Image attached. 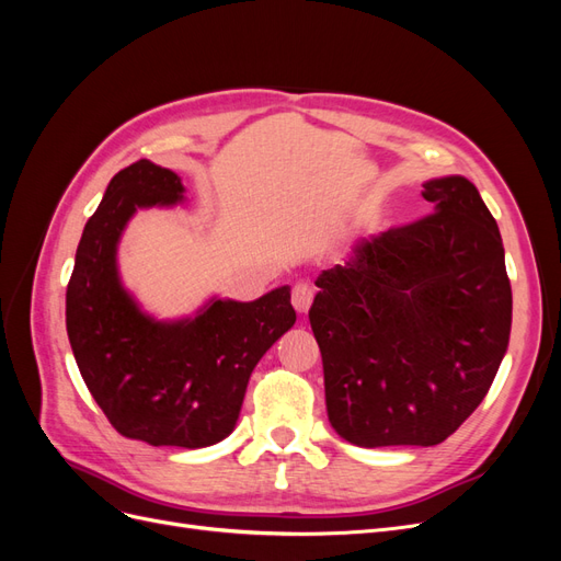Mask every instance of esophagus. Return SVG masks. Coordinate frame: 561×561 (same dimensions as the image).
Wrapping results in <instances>:
<instances>
[{
  "label": "esophagus",
  "instance_id": "obj_1",
  "mask_svg": "<svg viewBox=\"0 0 561 561\" xmlns=\"http://www.w3.org/2000/svg\"><path fill=\"white\" fill-rule=\"evenodd\" d=\"M313 295L316 293H313V287L309 283H297L293 287V307H295V311L301 313V316H307L309 309H311V304H313Z\"/></svg>",
  "mask_w": 561,
  "mask_h": 561
}]
</instances>
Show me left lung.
I'll use <instances>...</instances> for the list:
<instances>
[{"label":"left lung","instance_id":"1","mask_svg":"<svg viewBox=\"0 0 561 561\" xmlns=\"http://www.w3.org/2000/svg\"><path fill=\"white\" fill-rule=\"evenodd\" d=\"M433 215L322 271L309 311L328 419L358 447H433L478 410L511 342L496 219L470 180L423 182Z\"/></svg>","mask_w":561,"mask_h":561}]
</instances>
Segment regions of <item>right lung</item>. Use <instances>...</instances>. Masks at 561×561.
Here are the masks:
<instances>
[{
    "label": "right lung",
    "mask_w": 561,
    "mask_h": 561,
    "mask_svg": "<svg viewBox=\"0 0 561 561\" xmlns=\"http://www.w3.org/2000/svg\"><path fill=\"white\" fill-rule=\"evenodd\" d=\"M180 203L182 180L147 159L112 178L81 233L65 320L81 377L118 433L201 449L231 435L254 365L297 313L290 285L254 301L213 297L178 320L142 311L118 276V241L138 210Z\"/></svg>",
    "instance_id": "obj_1"
}]
</instances>
